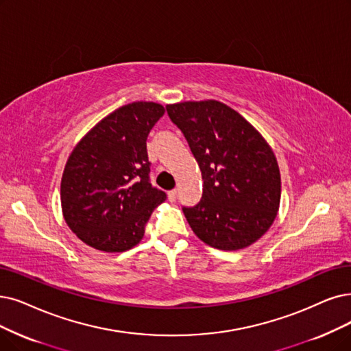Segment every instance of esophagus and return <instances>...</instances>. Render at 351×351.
Masks as SVG:
<instances>
[{
    "mask_svg": "<svg viewBox=\"0 0 351 351\" xmlns=\"http://www.w3.org/2000/svg\"><path fill=\"white\" fill-rule=\"evenodd\" d=\"M167 194H168V200H170V202H176V199H177V190H176V189H174V190H170Z\"/></svg>",
    "mask_w": 351,
    "mask_h": 351,
    "instance_id": "34e87169",
    "label": "esophagus"
}]
</instances>
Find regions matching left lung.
<instances>
[{"instance_id":"1","label":"left lung","mask_w":351,"mask_h":351,"mask_svg":"<svg viewBox=\"0 0 351 351\" xmlns=\"http://www.w3.org/2000/svg\"><path fill=\"white\" fill-rule=\"evenodd\" d=\"M165 109L202 170V200L183 207L193 232L221 250L256 242L271 228L281 200V176L268 143L242 115L217 101Z\"/></svg>"}]
</instances>
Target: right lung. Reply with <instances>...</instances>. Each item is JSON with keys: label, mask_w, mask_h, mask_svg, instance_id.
I'll list each match as a JSON object with an SVG mask.
<instances>
[{"label": "right lung", "mask_w": 351, "mask_h": 351, "mask_svg": "<svg viewBox=\"0 0 351 351\" xmlns=\"http://www.w3.org/2000/svg\"><path fill=\"white\" fill-rule=\"evenodd\" d=\"M164 115L154 102H132L112 112L76 145L66 162L60 199L69 228L104 252H125L141 242L165 191L149 181L147 138Z\"/></svg>", "instance_id": "right-lung-1"}]
</instances>
